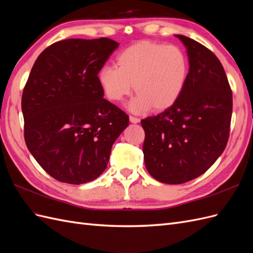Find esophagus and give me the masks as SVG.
Here are the masks:
<instances>
[{"instance_id":"1","label":"esophagus","mask_w":253,"mask_h":253,"mask_svg":"<svg viewBox=\"0 0 253 253\" xmlns=\"http://www.w3.org/2000/svg\"><path fill=\"white\" fill-rule=\"evenodd\" d=\"M129 121H131L132 124H138V122H139V118L134 117V116H129Z\"/></svg>"}]
</instances>
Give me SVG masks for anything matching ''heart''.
<instances>
[{"instance_id":"1","label":"heart","mask_w":253,"mask_h":253,"mask_svg":"<svg viewBox=\"0 0 253 253\" xmlns=\"http://www.w3.org/2000/svg\"><path fill=\"white\" fill-rule=\"evenodd\" d=\"M117 66H103L98 73V83L103 95L119 102L131 94L134 113L170 109L181 96L189 75V60L181 48L150 41H141L122 50Z\"/></svg>"}]
</instances>
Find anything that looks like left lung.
I'll return each instance as SVG.
<instances>
[{
	"mask_svg": "<svg viewBox=\"0 0 253 253\" xmlns=\"http://www.w3.org/2000/svg\"><path fill=\"white\" fill-rule=\"evenodd\" d=\"M187 47L189 75L179 99L157 116L141 120L148 172L169 185L204 174L225 150L232 90L218 58L201 43L176 35Z\"/></svg>",
	"mask_w": 253,
	"mask_h": 253,
	"instance_id": "left-lung-1",
	"label": "left lung"
}]
</instances>
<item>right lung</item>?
Returning a JSON list of instances; mask_svg holds the SVG:
<instances>
[{"label": "right lung", "mask_w": 253, "mask_h": 253, "mask_svg": "<svg viewBox=\"0 0 253 253\" xmlns=\"http://www.w3.org/2000/svg\"><path fill=\"white\" fill-rule=\"evenodd\" d=\"M118 43L109 38L67 39L44 49L23 89L24 138L45 172L80 185L108 166L128 116L103 98L98 73Z\"/></svg>", "instance_id": "right-lung-1"}]
</instances>
